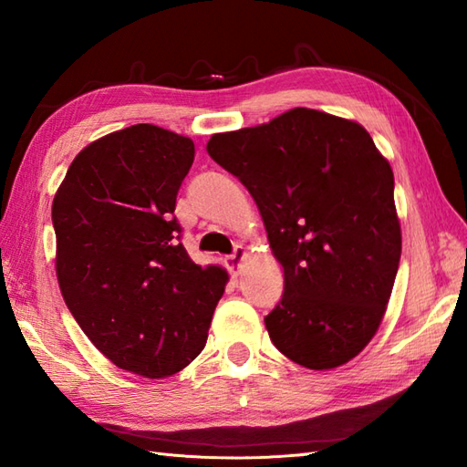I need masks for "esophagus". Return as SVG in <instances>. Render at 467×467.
Instances as JSON below:
<instances>
[{
    "label": "esophagus",
    "instance_id": "34e87169",
    "mask_svg": "<svg viewBox=\"0 0 467 467\" xmlns=\"http://www.w3.org/2000/svg\"><path fill=\"white\" fill-rule=\"evenodd\" d=\"M246 259V251H244V246H234V253L231 254V256H226V266H228V271H231L233 275H239V271H241V266H243V261Z\"/></svg>",
    "mask_w": 467,
    "mask_h": 467
}]
</instances>
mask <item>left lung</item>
Instances as JSON below:
<instances>
[{
    "mask_svg": "<svg viewBox=\"0 0 467 467\" xmlns=\"http://www.w3.org/2000/svg\"><path fill=\"white\" fill-rule=\"evenodd\" d=\"M206 150L259 206L285 293L265 317L285 357L345 365L373 339L401 256L393 171L361 124L293 108L271 122L213 134Z\"/></svg>",
    "mask_w": 467,
    "mask_h": 467,
    "instance_id": "obj_1",
    "label": "left lung"
}]
</instances>
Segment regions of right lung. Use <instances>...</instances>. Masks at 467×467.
<instances>
[{
    "label": "right lung",
    "mask_w": 467,
    "mask_h": 467,
    "mask_svg": "<svg viewBox=\"0 0 467 467\" xmlns=\"http://www.w3.org/2000/svg\"><path fill=\"white\" fill-rule=\"evenodd\" d=\"M191 138L134 124L69 164L52 204L56 275L88 339L124 371L161 379L204 349L228 273L196 265L181 241L176 194Z\"/></svg>",
    "instance_id": "1"
}]
</instances>
